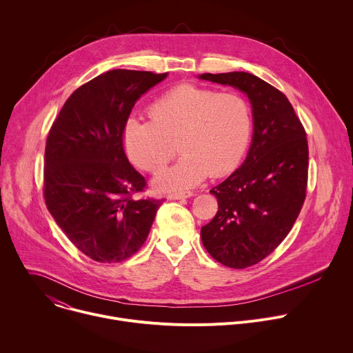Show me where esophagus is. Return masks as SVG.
<instances>
[{
	"mask_svg": "<svg viewBox=\"0 0 353 353\" xmlns=\"http://www.w3.org/2000/svg\"><path fill=\"white\" fill-rule=\"evenodd\" d=\"M195 195L194 191H173L168 194V199H184Z\"/></svg>",
	"mask_w": 353,
	"mask_h": 353,
	"instance_id": "obj_1",
	"label": "esophagus"
}]
</instances>
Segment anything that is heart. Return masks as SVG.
Listing matches in <instances>:
<instances>
[{
	"label": "heart",
	"instance_id": "heart-1",
	"mask_svg": "<svg viewBox=\"0 0 353 353\" xmlns=\"http://www.w3.org/2000/svg\"><path fill=\"white\" fill-rule=\"evenodd\" d=\"M148 116L151 122L128 123L125 150L137 168L157 173L177 155L178 144L183 158L154 181L162 192L232 170L243 158L252 130L251 108L241 94L187 83L152 102Z\"/></svg>",
	"mask_w": 353,
	"mask_h": 353
}]
</instances>
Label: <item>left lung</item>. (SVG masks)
I'll use <instances>...</instances> for the list:
<instances>
[{"label": "left lung", "mask_w": 353, "mask_h": 353, "mask_svg": "<svg viewBox=\"0 0 353 353\" xmlns=\"http://www.w3.org/2000/svg\"><path fill=\"white\" fill-rule=\"evenodd\" d=\"M232 85L252 105L254 137L247 159L210 192L216 216L201 228L205 250L219 263L245 269L269 256L288 236L306 198V132L288 98L247 72L203 73Z\"/></svg>", "instance_id": "left-lung-1"}]
</instances>
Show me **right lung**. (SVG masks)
<instances>
[{
    "label": "right lung",
    "mask_w": 353,
    "mask_h": 353,
    "mask_svg": "<svg viewBox=\"0 0 353 353\" xmlns=\"http://www.w3.org/2000/svg\"><path fill=\"white\" fill-rule=\"evenodd\" d=\"M166 76L108 70L72 92L48 133L46 205L72 244L95 262L133 256L162 203L134 198L147 181L129 162L123 136L136 101Z\"/></svg>",
    "instance_id": "right-lung-1"
}]
</instances>
